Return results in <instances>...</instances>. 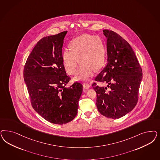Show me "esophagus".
Segmentation results:
<instances>
[{"instance_id": "1", "label": "esophagus", "mask_w": 160, "mask_h": 160, "mask_svg": "<svg viewBox=\"0 0 160 160\" xmlns=\"http://www.w3.org/2000/svg\"><path fill=\"white\" fill-rule=\"evenodd\" d=\"M83 87L85 89H88L90 87V85L88 83H84L83 84Z\"/></svg>"}]
</instances>
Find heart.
<instances>
[{
  "label": "heart",
  "instance_id": "b5f03b06",
  "mask_svg": "<svg viewBox=\"0 0 160 160\" xmlns=\"http://www.w3.org/2000/svg\"><path fill=\"white\" fill-rule=\"evenodd\" d=\"M69 47L70 49L62 52V62L69 75H74L79 63H81L74 78L75 81L88 80L92 77L93 70L97 71L102 67L105 48L103 41L99 37L83 34L72 41Z\"/></svg>",
  "mask_w": 160,
  "mask_h": 160
}]
</instances>
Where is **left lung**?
Masks as SVG:
<instances>
[{
    "label": "left lung",
    "instance_id": "1",
    "mask_svg": "<svg viewBox=\"0 0 160 160\" xmlns=\"http://www.w3.org/2000/svg\"><path fill=\"white\" fill-rule=\"evenodd\" d=\"M107 38V65L95 81L107 87L92 85L97 92L98 111L109 118L118 119L131 111L138 102L142 69L129 43L118 33L103 30Z\"/></svg>",
    "mask_w": 160,
    "mask_h": 160
}]
</instances>
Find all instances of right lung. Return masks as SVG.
Here are the masks:
<instances>
[{
  "label": "right lung",
  "mask_w": 160,
  "mask_h": 160,
  "mask_svg": "<svg viewBox=\"0 0 160 160\" xmlns=\"http://www.w3.org/2000/svg\"><path fill=\"white\" fill-rule=\"evenodd\" d=\"M67 31L43 38L28 58L23 78L32 107L47 121L67 124L76 117L82 85L66 87L71 78L62 62V47Z\"/></svg>",
  "instance_id": "right-lung-1"
}]
</instances>
